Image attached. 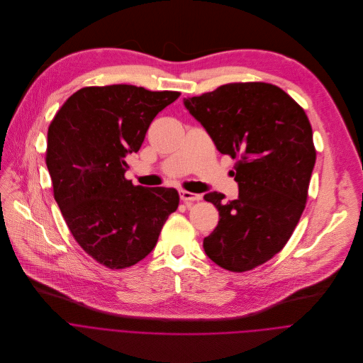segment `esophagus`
Instances as JSON below:
<instances>
[{
	"label": "esophagus",
	"instance_id": "obj_1",
	"mask_svg": "<svg viewBox=\"0 0 363 363\" xmlns=\"http://www.w3.org/2000/svg\"><path fill=\"white\" fill-rule=\"evenodd\" d=\"M180 199L186 203V204H190L196 200H200L201 199V194H196V193H191V191H186V190H182L180 191Z\"/></svg>",
	"mask_w": 363,
	"mask_h": 363
}]
</instances>
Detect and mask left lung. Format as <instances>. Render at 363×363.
Masks as SVG:
<instances>
[{
  "label": "left lung",
  "mask_w": 363,
  "mask_h": 363,
  "mask_svg": "<svg viewBox=\"0 0 363 363\" xmlns=\"http://www.w3.org/2000/svg\"><path fill=\"white\" fill-rule=\"evenodd\" d=\"M183 103L216 149L238 159L239 197L204 194L220 217L204 252L223 269L250 270L283 249L305 210L316 162L309 118L267 83H232Z\"/></svg>",
  "instance_id": "8db88e82"
}]
</instances>
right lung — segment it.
Returning <instances> with one entry per match:
<instances>
[{
    "instance_id": "add662e5",
    "label": "right lung",
    "mask_w": 363,
    "mask_h": 363,
    "mask_svg": "<svg viewBox=\"0 0 363 363\" xmlns=\"http://www.w3.org/2000/svg\"><path fill=\"white\" fill-rule=\"evenodd\" d=\"M179 96L128 84L84 87L48 127L54 199L77 243L110 269L146 257L177 210L176 189L133 186L124 173L155 117Z\"/></svg>"
}]
</instances>
